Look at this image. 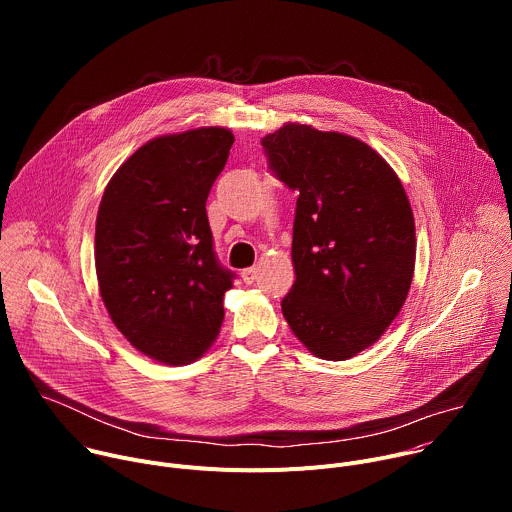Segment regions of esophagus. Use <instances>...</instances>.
<instances>
[{
	"mask_svg": "<svg viewBox=\"0 0 512 512\" xmlns=\"http://www.w3.org/2000/svg\"><path fill=\"white\" fill-rule=\"evenodd\" d=\"M241 277L245 283H253L259 277V267H247L241 271Z\"/></svg>",
	"mask_w": 512,
	"mask_h": 512,
	"instance_id": "esophagus-1",
	"label": "esophagus"
}]
</instances>
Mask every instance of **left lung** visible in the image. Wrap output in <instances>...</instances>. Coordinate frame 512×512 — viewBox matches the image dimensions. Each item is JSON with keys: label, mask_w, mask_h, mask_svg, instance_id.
I'll return each instance as SVG.
<instances>
[{"label": "left lung", "mask_w": 512, "mask_h": 512, "mask_svg": "<svg viewBox=\"0 0 512 512\" xmlns=\"http://www.w3.org/2000/svg\"><path fill=\"white\" fill-rule=\"evenodd\" d=\"M261 145L273 174L300 194L283 318L312 354L356 356L409 294L415 221L405 188L371 145L346 133L285 123Z\"/></svg>", "instance_id": "8db88e82"}]
</instances>
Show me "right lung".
Returning a JSON list of instances; mask_svg holds the SVG:
<instances>
[{
    "mask_svg": "<svg viewBox=\"0 0 512 512\" xmlns=\"http://www.w3.org/2000/svg\"><path fill=\"white\" fill-rule=\"evenodd\" d=\"M233 141L231 129L200 127L143 143L99 204L103 304L139 352L172 367L200 358L225 318L235 273L216 261L206 198Z\"/></svg>",
    "mask_w": 512,
    "mask_h": 512,
    "instance_id": "right-lung-1",
    "label": "right lung"
}]
</instances>
